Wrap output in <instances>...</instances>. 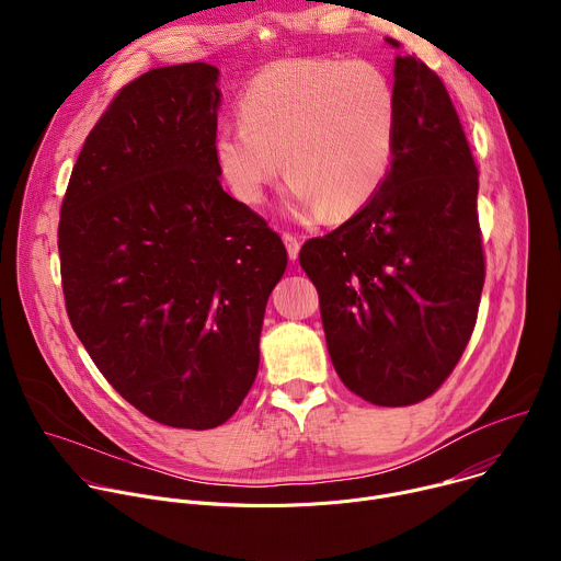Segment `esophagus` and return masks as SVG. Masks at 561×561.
<instances>
[{
	"label": "esophagus",
	"mask_w": 561,
	"mask_h": 561,
	"mask_svg": "<svg viewBox=\"0 0 561 561\" xmlns=\"http://www.w3.org/2000/svg\"><path fill=\"white\" fill-rule=\"evenodd\" d=\"M284 244H286L288 257L295 262V260H297V255H299V249H301L299 237H297V234H293V232H284Z\"/></svg>",
	"instance_id": "obj_1"
}]
</instances>
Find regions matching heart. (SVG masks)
Wrapping results in <instances>:
<instances>
[{
  "label": "heart",
  "mask_w": 561,
  "mask_h": 561,
  "mask_svg": "<svg viewBox=\"0 0 561 561\" xmlns=\"http://www.w3.org/2000/svg\"><path fill=\"white\" fill-rule=\"evenodd\" d=\"M237 115L242 126L221 124L210 150L244 204H260L284 167L299 210L342 219L364 208L390 171L399 102L390 77L370 61H273L239 95Z\"/></svg>",
  "instance_id": "heart-1"
}]
</instances>
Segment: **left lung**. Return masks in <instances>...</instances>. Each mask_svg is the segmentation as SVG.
Returning a JSON list of instances; mask_svg holds the SVG:
<instances>
[{"mask_svg": "<svg viewBox=\"0 0 561 561\" xmlns=\"http://www.w3.org/2000/svg\"><path fill=\"white\" fill-rule=\"evenodd\" d=\"M392 87L399 128L381 188L340 228L308 239L299 264L344 386L375 407H411L457 366L486 271L479 175L444 82L397 55Z\"/></svg>", "mask_w": 561, "mask_h": 561, "instance_id": "obj_1", "label": "left lung"}]
</instances>
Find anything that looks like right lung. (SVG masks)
Masks as SVG:
<instances>
[{"label":"right lung","mask_w":561,"mask_h":561,"mask_svg":"<svg viewBox=\"0 0 561 561\" xmlns=\"http://www.w3.org/2000/svg\"><path fill=\"white\" fill-rule=\"evenodd\" d=\"M217 79L193 61L126 84L77 157L57 230L79 342L139 413L193 431L242 407L288 264L282 237L219 184Z\"/></svg>","instance_id":"add662e5"}]
</instances>
